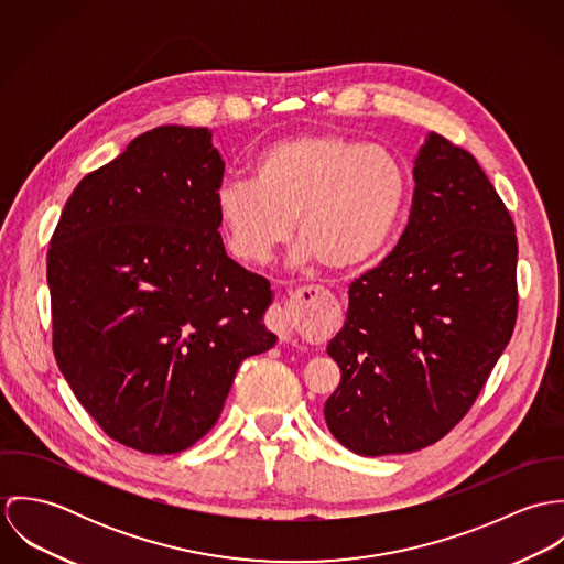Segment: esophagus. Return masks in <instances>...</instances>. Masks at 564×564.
Instances as JSON below:
<instances>
[{
	"label": "esophagus",
	"instance_id": "obj_1",
	"mask_svg": "<svg viewBox=\"0 0 564 564\" xmlns=\"http://www.w3.org/2000/svg\"><path fill=\"white\" fill-rule=\"evenodd\" d=\"M325 297L323 286H302L291 293V297L282 304L275 306L269 315V327L278 334L280 343H289L295 336V325L297 317L304 313H319L322 311V300Z\"/></svg>",
	"mask_w": 564,
	"mask_h": 564
}]
</instances>
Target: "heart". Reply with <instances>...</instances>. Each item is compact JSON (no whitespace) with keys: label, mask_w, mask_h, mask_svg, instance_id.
I'll return each mask as SVG.
<instances>
[{"label":"heart","mask_w":564,"mask_h":564,"mask_svg":"<svg viewBox=\"0 0 564 564\" xmlns=\"http://www.w3.org/2000/svg\"><path fill=\"white\" fill-rule=\"evenodd\" d=\"M408 195L405 166L391 150L336 132L300 134L264 148L253 180L226 182L219 219L245 262H267L293 237L300 260L329 271L371 262L391 241Z\"/></svg>","instance_id":"obj_1"}]
</instances>
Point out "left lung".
Wrapping results in <instances>:
<instances>
[{
    "label": "left lung",
    "mask_w": 564,
    "mask_h": 564,
    "mask_svg": "<svg viewBox=\"0 0 564 564\" xmlns=\"http://www.w3.org/2000/svg\"><path fill=\"white\" fill-rule=\"evenodd\" d=\"M414 184L402 239L349 284L347 322L327 345L340 384L325 423L360 456L441 441L478 400L517 323L514 224L482 166L432 132Z\"/></svg>",
    "instance_id": "obj_1"
}]
</instances>
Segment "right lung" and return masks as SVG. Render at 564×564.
<instances>
[{
  "mask_svg": "<svg viewBox=\"0 0 564 564\" xmlns=\"http://www.w3.org/2000/svg\"><path fill=\"white\" fill-rule=\"evenodd\" d=\"M161 126L84 175L47 251L52 345L74 395L117 443L177 454L219 419L247 356L275 345L271 284L228 258L219 152Z\"/></svg>",
  "mask_w": 564,
  "mask_h": 564,
  "instance_id": "add662e5",
  "label": "right lung"
}]
</instances>
